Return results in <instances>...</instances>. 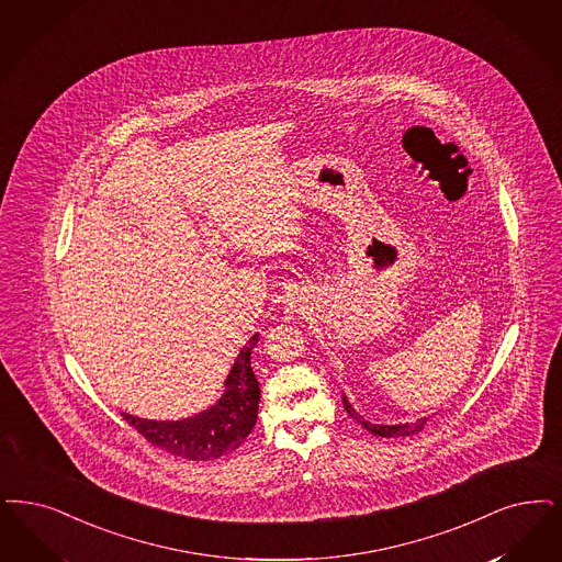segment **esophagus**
<instances>
[{
  "mask_svg": "<svg viewBox=\"0 0 562 562\" xmlns=\"http://www.w3.org/2000/svg\"><path fill=\"white\" fill-rule=\"evenodd\" d=\"M289 301H291V305L299 307V305L305 301V296H303V292L301 291H292L289 292Z\"/></svg>",
  "mask_w": 562,
  "mask_h": 562,
  "instance_id": "obj_1",
  "label": "esophagus"
}]
</instances>
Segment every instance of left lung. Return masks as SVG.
Segmentation results:
<instances>
[{
  "label": "left lung",
  "instance_id": "1",
  "mask_svg": "<svg viewBox=\"0 0 562 562\" xmlns=\"http://www.w3.org/2000/svg\"><path fill=\"white\" fill-rule=\"evenodd\" d=\"M342 405H345V409H347V414L351 416V418H356L358 423H360L361 427L366 428V430H370L372 435H379V437H405V435H414V432H418V430H423L425 425H427V418H423V420H418V423H412V425H395V427H386V425H372V423H368V420H363L360 414L351 407V404L342 397Z\"/></svg>",
  "mask_w": 562,
  "mask_h": 562
}]
</instances>
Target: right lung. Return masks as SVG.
<instances>
[{
    "mask_svg": "<svg viewBox=\"0 0 562 562\" xmlns=\"http://www.w3.org/2000/svg\"><path fill=\"white\" fill-rule=\"evenodd\" d=\"M257 338L255 335L240 349V356L225 381L224 397L211 409L178 423H157L121 414L123 420L148 443L176 458L213 460L234 451L257 423L259 382L250 368V351L257 345Z\"/></svg>",
    "mask_w": 562,
    "mask_h": 562,
    "instance_id": "right-lung-1",
    "label": "right lung"
}]
</instances>
